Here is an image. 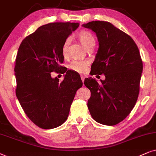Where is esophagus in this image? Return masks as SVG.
<instances>
[{
    "instance_id": "34e87169",
    "label": "esophagus",
    "mask_w": 156,
    "mask_h": 156,
    "mask_svg": "<svg viewBox=\"0 0 156 156\" xmlns=\"http://www.w3.org/2000/svg\"><path fill=\"white\" fill-rule=\"evenodd\" d=\"M80 78H81L82 81L84 82V80H85V76H83V75H80Z\"/></svg>"
}]
</instances>
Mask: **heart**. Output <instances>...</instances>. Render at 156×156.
Listing matches in <instances>:
<instances>
[{
  "label": "heart",
  "mask_w": 156,
  "mask_h": 156,
  "mask_svg": "<svg viewBox=\"0 0 156 156\" xmlns=\"http://www.w3.org/2000/svg\"><path fill=\"white\" fill-rule=\"evenodd\" d=\"M77 38L80 43L86 48L87 50H91L94 47L95 44V39L90 32L86 30H82L79 31L77 34ZM69 40L67 39L64 41L61 48V54L63 58L68 56V46H69ZM89 63L86 61H75L72 62L70 65V70L77 73H84L87 68L88 67Z\"/></svg>",
  "instance_id": "heart-1"
}]
</instances>
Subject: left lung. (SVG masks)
<instances>
[{"instance_id": "1", "label": "left lung", "mask_w": 156, "mask_h": 156, "mask_svg": "<svg viewBox=\"0 0 156 156\" xmlns=\"http://www.w3.org/2000/svg\"><path fill=\"white\" fill-rule=\"evenodd\" d=\"M95 33L99 48L91 66L93 74H104L98 83L92 78L84 84L90 90L88 108L98 123L107 126L119 123L129 115L138 100L143 61L133 38L106 21L83 25Z\"/></svg>"}]
</instances>
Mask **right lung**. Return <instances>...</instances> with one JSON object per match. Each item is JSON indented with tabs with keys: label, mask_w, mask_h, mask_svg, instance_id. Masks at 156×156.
Masks as SVG:
<instances>
[{
	"label": "right lung",
	"mask_w": 156,
	"mask_h": 156,
	"mask_svg": "<svg viewBox=\"0 0 156 156\" xmlns=\"http://www.w3.org/2000/svg\"><path fill=\"white\" fill-rule=\"evenodd\" d=\"M78 26L70 22L43 25L18 48L14 68L16 96L29 119L43 129L55 128L67 120L76 91L83 86L79 74L61 66L62 45ZM52 72L66 73L64 80L53 79Z\"/></svg>",
	"instance_id": "1"
}]
</instances>
